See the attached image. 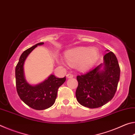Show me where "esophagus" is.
Returning <instances> with one entry per match:
<instances>
[{
    "instance_id": "34e87169",
    "label": "esophagus",
    "mask_w": 135,
    "mask_h": 135,
    "mask_svg": "<svg viewBox=\"0 0 135 135\" xmlns=\"http://www.w3.org/2000/svg\"><path fill=\"white\" fill-rule=\"evenodd\" d=\"M73 77H74V76H73L72 74H70V73L67 74V78H73Z\"/></svg>"
}]
</instances>
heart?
Here are the masks:
<instances>
[{"mask_svg": "<svg viewBox=\"0 0 135 135\" xmlns=\"http://www.w3.org/2000/svg\"><path fill=\"white\" fill-rule=\"evenodd\" d=\"M99 52L96 48L78 47L65 52V56L68 64L77 65L79 69L84 71L92 68L99 58Z\"/></svg>", "mask_w": 135, "mask_h": 135, "instance_id": "heart-1", "label": "heart"}]
</instances>
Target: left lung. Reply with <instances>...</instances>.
I'll return each mask as SVG.
<instances>
[{
	"instance_id": "left-lung-1",
	"label": "left lung",
	"mask_w": 135,
	"mask_h": 135,
	"mask_svg": "<svg viewBox=\"0 0 135 135\" xmlns=\"http://www.w3.org/2000/svg\"><path fill=\"white\" fill-rule=\"evenodd\" d=\"M104 56V64L77 76L76 97L80 104L89 108H99L113 99L120 79V68L113 52ZM104 65V70L100 68Z\"/></svg>"
}]
</instances>
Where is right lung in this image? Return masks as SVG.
Returning a JSON list of instances; mask_svg holds the SVG:
<instances>
[{"mask_svg": "<svg viewBox=\"0 0 135 135\" xmlns=\"http://www.w3.org/2000/svg\"><path fill=\"white\" fill-rule=\"evenodd\" d=\"M43 44V42L38 43L26 50L21 54L15 68L16 87L18 96L28 107L37 110H43L53 105L58 89L66 80L65 77L58 78L52 74L43 83L36 86H32L26 81L24 75V61L36 47Z\"/></svg>", "mask_w": 135, "mask_h": 135, "instance_id": "1", "label": "right lung"}]
</instances>
